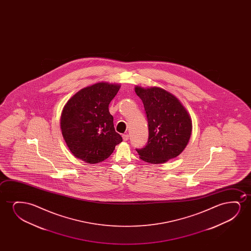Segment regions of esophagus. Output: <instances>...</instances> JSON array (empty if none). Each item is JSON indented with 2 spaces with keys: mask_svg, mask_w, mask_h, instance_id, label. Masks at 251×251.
<instances>
[{
  "mask_svg": "<svg viewBox=\"0 0 251 251\" xmlns=\"http://www.w3.org/2000/svg\"><path fill=\"white\" fill-rule=\"evenodd\" d=\"M123 139H124V141H127L129 139L128 134H123Z\"/></svg>",
  "mask_w": 251,
  "mask_h": 251,
  "instance_id": "34e87169",
  "label": "esophagus"
}]
</instances>
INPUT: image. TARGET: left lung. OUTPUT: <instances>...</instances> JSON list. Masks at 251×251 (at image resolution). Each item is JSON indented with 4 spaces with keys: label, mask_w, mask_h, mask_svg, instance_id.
<instances>
[{
    "label": "left lung",
    "mask_w": 251,
    "mask_h": 251,
    "mask_svg": "<svg viewBox=\"0 0 251 251\" xmlns=\"http://www.w3.org/2000/svg\"><path fill=\"white\" fill-rule=\"evenodd\" d=\"M148 122L146 147L136 149L140 158L150 164H163L177 157L189 142L192 122L188 111L172 93L159 87L135 86Z\"/></svg>",
    "instance_id": "1"
}]
</instances>
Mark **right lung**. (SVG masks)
Listing matches in <instances>:
<instances>
[{"instance_id": "add662e5", "label": "right lung", "mask_w": 251, "mask_h": 251, "mask_svg": "<svg viewBox=\"0 0 251 251\" xmlns=\"http://www.w3.org/2000/svg\"><path fill=\"white\" fill-rule=\"evenodd\" d=\"M118 84L99 82L75 93L61 116L66 144L75 157L87 164L105 160L123 141L115 130L109 104L117 95Z\"/></svg>"}]
</instances>
